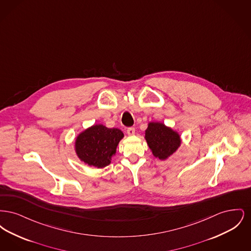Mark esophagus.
Segmentation results:
<instances>
[{"mask_svg": "<svg viewBox=\"0 0 251 251\" xmlns=\"http://www.w3.org/2000/svg\"><path fill=\"white\" fill-rule=\"evenodd\" d=\"M134 132H135V129H134L133 127H131V128H128V129H127V133H128V135H133V134H134Z\"/></svg>", "mask_w": 251, "mask_h": 251, "instance_id": "esophagus-1", "label": "esophagus"}]
</instances>
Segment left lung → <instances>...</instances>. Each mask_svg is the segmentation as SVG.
<instances>
[{
	"instance_id": "1",
	"label": "left lung",
	"mask_w": 251,
	"mask_h": 251,
	"mask_svg": "<svg viewBox=\"0 0 251 251\" xmlns=\"http://www.w3.org/2000/svg\"><path fill=\"white\" fill-rule=\"evenodd\" d=\"M145 139L157 159L165 161L175 153L180 145L181 137L177 131L162 122L151 121L145 131Z\"/></svg>"
}]
</instances>
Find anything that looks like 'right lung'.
Here are the masks:
<instances>
[{"label": "right lung", "instance_id": "right-lung-1", "mask_svg": "<svg viewBox=\"0 0 251 251\" xmlns=\"http://www.w3.org/2000/svg\"><path fill=\"white\" fill-rule=\"evenodd\" d=\"M124 133L118 128L94 124L81 131L75 138L74 150L82 163L89 167L103 168L111 164Z\"/></svg>", "mask_w": 251, "mask_h": 251}]
</instances>
